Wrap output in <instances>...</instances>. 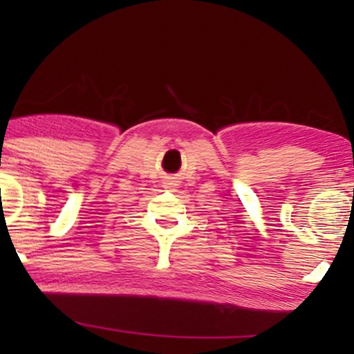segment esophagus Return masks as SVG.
<instances>
[{
	"instance_id": "34e87169",
	"label": "esophagus",
	"mask_w": 354,
	"mask_h": 354,
	"mask_svg": "<svg viewBox=\"0 0 354 354\" xmlns=\"http://www.w3.org/2000/svg\"><path fill=\"white\" fill-rule=\"evenodd\" d=\"M172 185H174V183H166L167 188H172Z\"/></svg>"
}]
</instances>
